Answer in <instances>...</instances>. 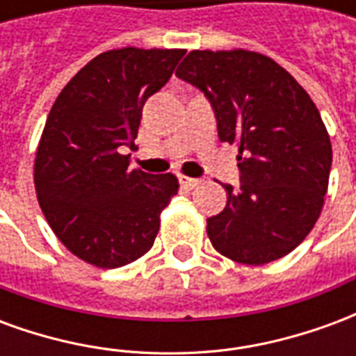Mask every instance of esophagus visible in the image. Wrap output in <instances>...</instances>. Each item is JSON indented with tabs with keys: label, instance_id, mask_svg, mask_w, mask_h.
<instances>
[{
	"label": "esophagus",
	"instance_id": "34e87169",
	"mask_svg": "<svg viewBox=\"0 0 356 356\" xmlns=\"http://www.w3.org/2000/svg\"><path fill=\"white\" fill-rule=\"evenodd\" d=\"M179 183H181V186H183V188H186V191H193V188H196V186L200 185V179L186 177V175H179Z\"/></svg>",
	"mask_w": 356,
	"mask_h": 356
}]
</instances>
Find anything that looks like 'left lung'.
Wrapping results in <instances>:
<instances>
[{"label":"left lung","mask_w":356,"mask_h":356,"mask_svg":"<svg viewBox=\"0 0 356 356\" xmlns=\"http://www.w3.org/2000/svg\"><path fill=\"white\" fill-rule=\"evenodd\" d=\"M177 78L211 102L223 143L238 145L240 186L208 219L219 254L244 265L280 259L305 240L328 191L332 145L293 76L254 51H191Z\"/></svg>","instance_id":"obj_1"}]
</instances>
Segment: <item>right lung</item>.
<instances>
[{"mask_svg":"<svg viewBox=\"0 0 356 356\" xmlns=\"http://www.w3.org/2000/svg\"><path fill=\"white\" fill-rule=\"evenodd\" d=\"M185 49L124 47L101 53L68 81L35 152L43 216L76 257L101 268L139 259L154 244L175 175L129 168L143 106L168 83Z\"/></svg>","mask_w":356,"mask_h":356,"instance_id":"obj_1","label":"right lung"}]
</instances>
